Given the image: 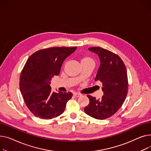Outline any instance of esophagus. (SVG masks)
I'll return each instance as SVG.
<instances>
[{
    "mask_svg": "<svg viewBox=\"0 0 151 151\" xmlns=\"http://www.w3.org/2000/svg\"><path fill=\"white\" fill-rule=\"evenodd\" d=\"M81 95H82V94H80V93H74V96L75 97H78L81 96Z\"/></svg>",
    "mask_w": 151,
    "mask_h": 151,
    "instance_id": "obj_1",
    "label": "esophagus"
}]
</instances>
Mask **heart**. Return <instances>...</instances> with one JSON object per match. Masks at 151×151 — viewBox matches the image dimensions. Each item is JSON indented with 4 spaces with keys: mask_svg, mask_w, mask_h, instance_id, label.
<instances>
[{
    "mask_svg": "<svg viewBox=\"0 0 151 151\" xmlns=\"http://www.w3.org/2000/svg\"><path fill=\"white\" fill-rule=\"evenodd\" d=\"M88 62H94L93 60L89 57H83L81 59V64L88 63Z\"/></svg>",
    "mask_w": 151,
    "mask_h": 151,
    "instance_id": "1",
    "label": "heart"
}]
</instances>
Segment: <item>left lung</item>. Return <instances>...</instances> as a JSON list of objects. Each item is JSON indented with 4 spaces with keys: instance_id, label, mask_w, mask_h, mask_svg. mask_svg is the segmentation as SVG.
I'll return each mask as SVG.
<instances>
[{
    "instance_id": "8db88e82",
    "label": "left lung",
    "mask_w": 151,
    "mask_h": 151,
    "mask_svg": "<svg viewBox=\"0 0 151 151\" xmlns=\"http://www.w3.org/2000/svg\"><path fill=\"white\" fill-rule=\"evenodd\" d=\"M88 50L99 57L101 64L94 81L102 83L104 95L99 99L87 95L90 103L84 110L95 119H107L120 109L126 98L128 90L126 68L121 58L110 50L99 47H90Z\"/></svg>"
}]
</instances>
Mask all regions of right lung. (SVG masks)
<instances>
[{"label":"right lung","mask_w":151,"mask_h":151,"mask_svg":"<svg viewBox=\"0 0 151 151\" xmlns=\"http://www.w3.org/2000/svg\"><path fill=\"white\" fill-rule=\"evenodd\" d=\"M77 47H56L35 52L22 70L19 88L28 109L35 116L49 119L65 111L71 93L52 92V78L60 74L65 60Z\"/></svg>","instance_id":"add662e5"}]
</instances>
